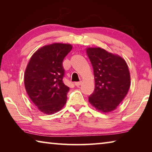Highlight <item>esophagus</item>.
I'll use <instances>...</instances> for the list:
<instances>
[{"mask_svg": "<svg viewBox=\"0 0 152 152\" xmlns=\"http://www.w3.org/2000/svg\"><path fill=\"white\" fill-rule=\"evenodd\" d=\"M81 84H82V82L81 81L80 82H75V83H74V84H75V86H80Z\"/></svg>", "mask_w": 152, "mask_h": 152, "instance_id": "obj_1", "label": "esophagus"}]
</instances>
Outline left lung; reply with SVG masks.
Returning <instances> with one entry per match:
<instances>
[{
	"label": "left lung",
	"instance_id": "8db88e82",
	"mask_svg": "<svg viewBox=\"0 0 152 152\" xmlns=\"http://www.w3.org/2000/svg\"><path fill=\"white\" fill-rule=\"evenodd\" d=\"M93 68L95 88L88 101L99 111L107 113L117 109L127 94L130 73L125 60L101 48H87Z\"/></svg>",
	"mask_w": 152,
	"mask_h": 152
}]
</instances>
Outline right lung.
Returning <instances> with one entry per match:
<instances>
[{"label": "right lung", "mask_w": 152, "mask_h": 152, "mask_svg": "<svg viewBox=\"0 0 152 152\" xmlns=\"http://www.w3.org/2000/svg\"><path fill=\"white\" fill-rule=\"evenodd\" d=\"M72 49L69 43L45 45L33 53L24 74L25 90L37 109L46 115H52L66 103L70 88L62 81V61Z\"/></svg>", "instance_id": "add662e5"}]
</instances>
